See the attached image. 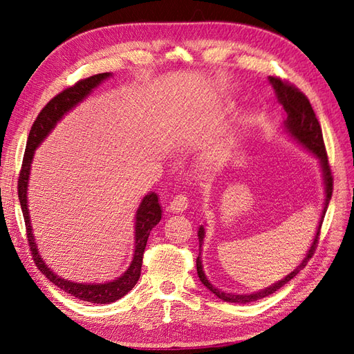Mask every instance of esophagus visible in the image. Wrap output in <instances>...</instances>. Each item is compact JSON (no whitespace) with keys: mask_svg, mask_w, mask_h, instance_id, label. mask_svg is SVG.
Wrapping results in <instances>:
<instances>
[{"mask_svg":"<svg viewBox=\"0 0 354 354\" xmlns=\"http://www.w3.org/2000/svg\"><path fill=\"white\" fill-rule=\"evenodd\" d=\"M187 207H188V198H187V195L178 194V195H175L174 200L170 201V204H169L167 208H169L170 212H174V213H182V212L187 210Z\"/></svg>","mask_w":354,"mask_h":354,"instance_id":"1","label":"esophagus"}]
</instances>
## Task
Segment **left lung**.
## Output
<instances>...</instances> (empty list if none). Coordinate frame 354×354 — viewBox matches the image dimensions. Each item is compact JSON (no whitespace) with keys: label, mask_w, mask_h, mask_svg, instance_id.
Masks as SVG:
<instances>
[{"label":"left lung","mask_w":354,"mask_h":354,"mask_svg":"<svg viewBox=\"0 0 354 354\" xmlns=\"http://www.w3.org/2000/svg\"><path fill=\"white\" fill-rule=\"evenodd\" d=\"M270 82L272 84V87L276 88V93L279 97V102L283 104V108L287 112V120L284 122L286 128L289 129V133L304 146L310 150L312 153H315L322 163V170H324V178H325V205H324V212L319 220V226L317 229L315 233V239L312 242V246L309 248V251L305 257V259L302 261L296 270H293L289 276L284 277L283 280H280L279 283L272 284L267 289L257 292L254 295H234V293H225L207 280L205 274L203 271V266H201V258L198 255L197 258V272L198 277L201 280V283L207 287L208 290L213 292L218 299L225 300V302H230V304H250V302H255V300H259L263 297H267L272 293H276L280 287H283L287 281H290L295 276H297V272L300 270H304L308 264V261L315 254V250L318 246V241H319V234H321V227H322V221L326 213V208H328L331 195H333V185H334V179H333V172H331V166L328 163V156H326V149H325V142H324V137H322V129H321V124L317 120V115L312 109V104L309 102V99L306 97V95L304 91H300L295 84H292L290 82L287 80H281L280 77H270ZM198 239H200V248L203 245V239H204V227H200L198 230Z\"/></svg>","instance_id":"left-lung-1"}]
</instances>
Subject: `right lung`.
I'll list each match as a JSON object with an SVG mask.
<instances>
[{"label": "right lung", "mask_w": 354, "mask_h": 354, "mask_svg": "<svg viewBox=\"0 0 354 354\" xmlns=\"http://www.w3.org/2000/svg\"><path fill=\"white\" fill-rule=\"evenodd\" d=\"M109 75H111L109 73H102V74L86 77L83 80H78L73 86L62 90L61 93H58L55 97H52L45 104L44 109L36 116V120L30 128L28 142H26V150L23 156L19 180H17V192H19V201L21 205L23 217H24L26 234H28L29 250L36 267L50 283H54L57 287H59L61 290L90 304H112L115 300L125 296L137 284L141 274L142 257H144V250H146V245H147L149 234L151 229L159 223L162 218L159 198H157V195L154 192L146 195L140 208L137 210L134 259L133 263H131L129 268L127 270V272H124L122 277L104 284L73 283L68 280H64L61 277H57L55 274L45 266L42 258L39 257L37 248L32 234V226H30L29 210H28V180H29L30 163L33 159L35 149L50 133V129L55 127V124L61 120L64 113H67L71 108L75 106L78 102H82L91 90H93L96 86H99V83L103 82L104 78H108Z\"/></svg>", "instance_id": "1"}]
</instances>
